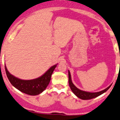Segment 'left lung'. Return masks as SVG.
<instances>
[{
    "instance_id": "1",
    "label": "left lung",
    "mask_w": 120,
    "mask_h": 120,
    "mask_svg": "<svg viewBox=\"0 0 120 120\" xmlns=\"http://www.w3.org/2000/svg\"><path fill=\"white\" fill-rule=\"evenodd\" d=\"M68 78H69V85L70 86L71 89L72 90V91L73 92V93H74L75 95L77 97L80 98V99L82 100H90L92 98H95L99 96L101 94H103L104 93H105V92L107 91L109 89V88L110 87L111 85L109 86L108 87L106 88V89H104V90H101L100 92H85L83 91V90H81L80 89H78L76 86L73 84L72 82V80H71V73L69 71H68Z\"/></svg>"
}]
</instances>
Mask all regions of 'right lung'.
Wrapping results in <instances>:
<instances>
[{
    "mask_svg": "<svg viewBox=\"0 0 120 120\" xmlns=\"http://www.w3.org/2000/svg\"><path fill=\"white\" fill-rule=\"evenodd\" d=\"M56 65L57 64L51 67L40 77L35 79L28 80L20 79L13 76L7 70L6 66H5V70L9 81L14 87L26 94L36 96L42 93L47 87L51 80V75Z\"/></svg>",
    "mask_w": 120,
    "mask_h": 120,
    "instance_id": "1",
    "label": "right lung"
}]
</instances>
